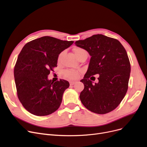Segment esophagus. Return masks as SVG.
<instances>
[{
  "label": "esophagus",
  "mask_w": 147,
  "mask_h": 147,
  "mask_svg": "<svg viewBox=\"0 0 147 147\" xmlns=\"http://www.w3.org/2000/svg\"><path fill=\"white\" fill-rule=\"evenodd\" d=\"M69 83H70V85H71V86H73V85H74L76 83V82H75V81H71Z\"/></svg>",
  "instance_id": "1"
}]
</instances>
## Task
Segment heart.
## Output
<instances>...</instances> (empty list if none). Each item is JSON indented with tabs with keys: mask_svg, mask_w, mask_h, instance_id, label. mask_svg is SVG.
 <instances>
[{
	"mask_svg": "<svg viewBox=\"0 0 147 147\" xmlns=\"http://www.w3.org/2000/svg\"><path fill=\"white\" fill-rule=\"evenodd\" d=\"M74 53L76 55V56L77 57L78 59L80 57V55L84 52H86L84 49L81 48H76L74 49ZM64 52H61L58 57V61H60L61 59V57L63 54ZM63 76V77L67 78V79H75L76 77H77L78 75V72L76 71H73V70H66V71H63L62 73Z\"/></svg>",
	"mask_w": 147,
	"mask_h": 147,
	"instance_id": "obj_1",
	"label": "heart"
}]
</instances>
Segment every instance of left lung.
<instances>
[{"instance_id":"1","label":"left lung","mask_w":147,"mask_h":147,"mask_svg":"<svg viewBox=\"0 0 147 147\" xmlns=\"http://www.w3.org/2000/svg\"><path fill=\"white\" fill-rule=\"evenodd\" d=\"M75 44L90 54L88 68L81 81L84 88L80 100L87 109L105 114L115 109L128 89L130 64L125 48L117 39L103 34H94ZM99 74V82L93 84L89 78Z\"/></svg>"}]
</instances>
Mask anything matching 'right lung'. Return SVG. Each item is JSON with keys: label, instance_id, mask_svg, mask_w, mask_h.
Returning <instances> with one entry per match:
<instances>
[{"label": "right lung", "instance_id": "1", "mask_svg": "<svg viewBox=\"0 0 147 147\" xmlns=\"http://www.w3.org/2000/svg\"><path fill=\"white\" fill-rule=\"evenodd\" d=\"M73 43L72 40L43 36L23 47L13 74L18 99L30 113L45 116L59 108L69 83L64 80L54 82L48 76L57 66L59 55Z\"/></svg>", "mask_w": 147, "mask_h": 147}]
</instances>
